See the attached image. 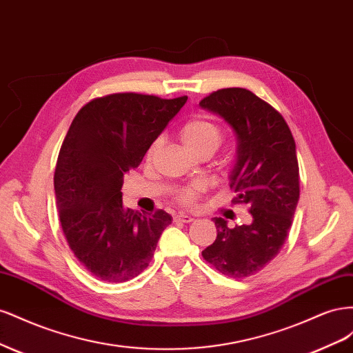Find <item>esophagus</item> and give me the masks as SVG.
I'll return each mask as SVG.
<instances>
[{
  "instance_id": "obj_1",
  "label": "esophagus",
  "mask_w": 353,
  "mask_h": 353,
  "mask_svg": "<svg viewBox=\"0 0 353 353\" xmlns=\"http://www.w3.org/2000/svg\"><path fill=\"white\" fill-rule=\"evenodd\" d=\"M174 221H175V222L190 223V222H193V221H194V218H193V216H190V215H185V213H179V215L174 216Z\"/></svg>"
}]
</instances>
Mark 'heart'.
I'll list each match as a JSON object with an SVG mask.
<instances>
[{
  "label": "heart",
  "instance_id": "b5f03b06",
  "mask_svg": "<svg viewBox=\"0 0 353 353\" xmlns=\"http://www.w3.org/2000/svg\"><path fill=\"white\" fill-rule=\"evenodd\" d=\"M181 140L185 144V147L191 153L194 154H201V153H215L221 143H222V132L219 128L206 119H201V117H196V119H190L187 121L179 130ZM160 147V138H156V140L150 144L147 150V157L150 159ZM203 191V184L200 183H193L184 188H181L176 191V200L179 203H183L185 206H191Z\"/></svg>",
  "mask_w": 353,
  "mask_h": 353
}]
</instances>
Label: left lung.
I'll list each match as a JSON object with an SVG mask.
<instances>
[{
  "mask_svg": "<svg viewBox=\"0 0 353 353\" xmlns=\"http://www.w3.org/2000/svg\"><path fill=\"white\" fill-rule=\"evenodd\" d=\"M219 114L237 134V163L230 188L234 205H248L250 225L227 227L213 218L216 240L203 259L230 279L256 275L280 253L292 228L301 193L296 143L279 110L244 88H222L200 101Z\"/></svg>",
  "mask_w": 353,
  "mask_h": 353,
  "instance_id": "8db88e82",
  "label": "left lung"
}]
</instances>
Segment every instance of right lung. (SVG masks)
Wrapping results in <instances>:
<instances>
[{
  "label": "right lung",
  "instance_id": "obj_1",
  "mask_svg": "<svg viewBox=\"0 0 353 353\" xmlns=\"http://www.w3.org/2000/svg\"><path fill=\"white\" fill-rule=\"evenodd\" d=\"M185 101L187 95L116 92L92 99L72 121L54 172L59 219L70 250L95 279H135L172 221L162 209L125 208L121 190L123 175L141 163Z\"/></svg>",
  "mask_w": 353,
  "mask_h": 353
}]
</instances>
